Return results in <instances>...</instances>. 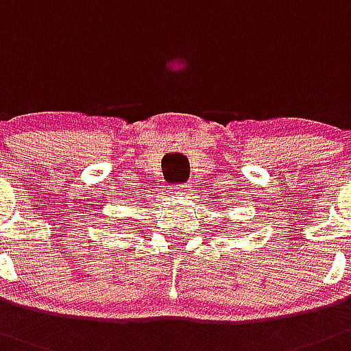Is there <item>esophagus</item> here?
I'll list each match as a JSON object with an SVG mask.
<instances>
[{
	"label": "esophagus",
	"instance_id": "obj_1",
	"mask_svg": "<svg viewBox=\"0 0 351 351\" xmlns=\"http://www.w3.org/2000/svg\"><path fill=\"white\" fill-rule=\"evenodd\" d=\"M189 191H191V189H189V185H185V183H183V185H180V187H176L175 194H178V195H187Z\"/></svg>",
	"mask_w": 351,
	"mask_h": 351
}]
</instances>
